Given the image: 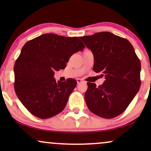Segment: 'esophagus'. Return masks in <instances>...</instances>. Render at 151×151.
Returning <instances> with one entry per match:
<instances>
[{
    "label": "esophagus",
    "mask_w": 151,
    "mask_h": 151,
    "mask_svg": "<svg viewBox=\"0 0 151 151\" xmlns=\"http://www.w3.org/2000/svg\"><path fill=\"white\" fill-rule=\"evenodd\" d=\"M81 81H82V79H80V78H78V79H77V84H79V83L81 82Z\"/></svg>",
    "instance_id": "esophagus-1"
}]
</instances>
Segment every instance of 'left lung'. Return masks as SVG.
Masks as SVG:
<instances>
[{
  "instance_id": "left-lung-1",
  "label": "left lung",
  "mask_w": 151,
  "mask_h": 151,
  "mask_svg": "<svg viewBox=\"0 0 151 151\" xmlns=\"http://www.w3.org/2000/svg\"><path fill=\"white\" fill-rule=\"evenodd\" d=\"M80 39L93 54V71L105 77L98 86L87 82L84 97L88 109L104 119L117 116L139 91L140 60L128 40L111 32H96Z\"/></svg>"
}]
</instances>
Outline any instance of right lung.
<instances>
[{
    "mask_svg": "<svg viewBox=\"0 0 151 151\" xmlns=\"http://www.w3.org/2000/svg\"><path fill=\"white\" fill-rule=\"evenodd\" d=\"M84 47L77 37L52 33L43 34L24 45L14 65V89L32 115L49 119L65 108L77 81H56L54 74L65 69L70 57Z\"/></svg>",
    "mask_w": 151,
    "mask_h": 151,
    "instance_id": "obj_1",
    "label": "right lung"
}]
</instances>
